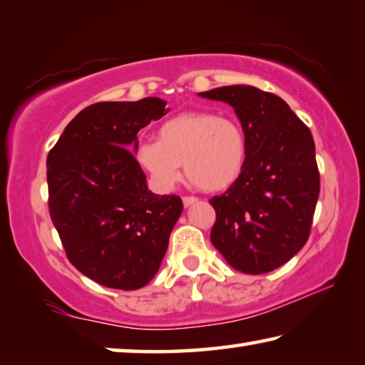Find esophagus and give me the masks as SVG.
<instances>
[{
  "label": "esophagus",
  "mask_w": 365,
  "mask_h": 365,
  "mask_svg": "<svg viewBox=\"0 0 365 365\" xmlns=\"http://www.w3.org/2000/svg\"><path fill=\"white\" fill-rule=\"evenodd\" d=\"M182 201H183V206L188 207L191 205H195V202L197 201V197H195V196H183Z\"/></svg>",
  "instance_id": "34e87169"
}]
</instances>
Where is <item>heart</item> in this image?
Masks as SVG:
<instances>
[{"instance_id":"heart-1","label":"heart","mask_w":365,"mask_h":365,"mask_svg":"<svg viewBox=\"0 0 365 365\" xmlns=\"http://www.w3.org/2000/svg\"><path fill=\"white\" fill-rule=\"evenodd\" d=\"M158 141L135 150L140 168L159 191H169L182 177L205 191H224L243 174L248 141L242 123L214 113H185L164 120Z\"/></svg>"}]
</instances>
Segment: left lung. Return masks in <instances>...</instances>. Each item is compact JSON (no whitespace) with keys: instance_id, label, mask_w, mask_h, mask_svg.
I'll return each mask as SVG.
<instances>
[{"instance_id":"left-lung-1","label":"left lung","mask_w":365,"mask_h":365,"mask_svg":"<svg viewBox=\"0 0 365 365\" xmlns=\"http://www.w3.org/2000/svg\"><path fill=\"white\" fill-rule=\"evenodd\" d=\"M200 96L230 104L248 141L242 177L209 200L215 211L211 242L233 269L267 274L311 233L320 191L312 133L280 96L256 86H220Z\"/></svg>"}]
</instances>
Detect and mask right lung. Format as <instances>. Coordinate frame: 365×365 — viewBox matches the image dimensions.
Returning <instances> with one entry per match:
<instances>
[{"label":"right lung","instance_id":"1","mask_svg":"<svg viewBox=\"0 0 365 365\" xmlns=\"http://www.w3.org/2000/svg\"><path fill=\"white\" fill-rule=\"evenodd\" d=\"M165 101H104L73 117L46 159L48 207L67 259L103 287L138 289L168 251L180 196L154 195L135 159L137 133Z\"/></svg>","mask_w":365,"mask_h":365}]
</instances>
